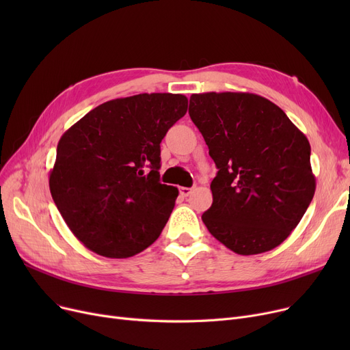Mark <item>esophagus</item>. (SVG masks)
Here are the masks:
<instances>
[{
  "label": "esophagus",
  "mask_w": 350,
  "mask_h": 350,
  "mask_svg": "<svg viewBox=\"0 0 350 350\" xmlns=\"http://www.w3.org/2000/svg\"><path fill=\"white\" fill-rule=\"evenodd\" d=\"M178 191H180L181 197H189L191 194V189H189V187H180Z\"/></svg>",
  "instance_id": "esophagus-1"
}]
</instances>
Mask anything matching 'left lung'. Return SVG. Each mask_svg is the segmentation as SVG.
Here are the masks:
<instances>
[{
    "label": "left lung",
    "instance_id": "1",
    "mask_svg": "<svg viewBox=\"0 0 350 350\" xmlns=\"http://www.w3.org/2000/svg\"><path fill=\"white\" fill-rule=\"evenodd\" d=\"M189 113L218 169L201 215L207 230L240 255L278 247L315 194L306 136L281 107L248 92L194 94Z\"/></svg>",
    "mask_w": 350,
    "mask_h": 350
}]
</instances>
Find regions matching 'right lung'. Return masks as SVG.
<instances>
[{
  "label": "right lung",
  "instance_id": "add662e5",
  "mask_svg": "<svg viewBox=\"0 0 350 350\" xmlns=\"http://www.w3.org/2000/svg\"><path fill=\"white\" fill-rule=\"evenodd\" d=\"M187 106L180 94L119 98L62 135L49 190L88 250L129 258L157 240L178 196L177 187L159 181L160 143Z\"/></svg>",
  "mask_w": 350,
  "mask_h": 350
}]
</instances>
